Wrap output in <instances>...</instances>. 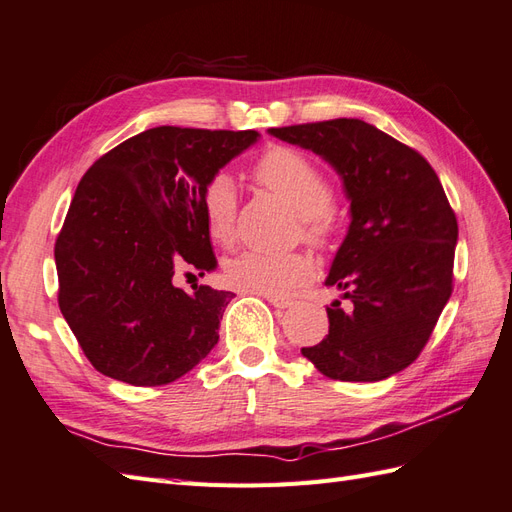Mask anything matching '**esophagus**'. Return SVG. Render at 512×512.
<instances>
[{
	"mask_svg": "<svg viewBox=\"0 0 512 512\" xmlns=\"http://www.w3.org/2000/svg\"><path fill=\"white\" fill-rule=\"evenodd\" d=\"M266 300H268L272 307H277V309H287V307L294 305V300L292 298H285V296H266Z\"/></svg>",
	"mask_w": 512,
	"mask_h": 512,
	"instance_id": "obj_1",
	"label": "esophagus"
}]
</instances>
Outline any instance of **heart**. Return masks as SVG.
<instances>
[{
  "label": "heart",
  "instance_id": "heart-1",
  "mask_svg": "<svg viewBox=\"0 0 512 512\" xmlns=\"http://www.w3.org/2000/svg\"><path fill=\"white\" fill-rule=\"evenodd\" d=\"M255 179L281 196L300 214V233L311 244L322 246L331 235L329 207L333 203V183L324 170L303 151L274 144L261 153L253 168ZM201 214L207 238L227 246L235 238L238 196L229 175L220 173L207 181L201 192ZM313 264L307 255H266L246 251L225 261L222 279L244 294L281 296L311 279Z\"/></svg>",
  "mask_w": 512,
  "mask_h": 512
}]
</instances>
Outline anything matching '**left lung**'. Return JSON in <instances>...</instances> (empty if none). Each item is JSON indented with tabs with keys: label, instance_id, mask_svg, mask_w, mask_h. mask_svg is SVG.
I'll return each instance as SVG.
<instances>
[{
	"label": "left lung",
	"instance_id": "left-lung-1",
	"mask_svg": "<svg viewBox=\"0 0 512 512\" xmlns=\"http://www.w3.org/2000/svg\"><path fill=\"white\" fill-rule=\"evenodd\" d=\"M309 149L344 181L350 227L326 285L335 300L329 335L303 348L318 372L376 383L419 357L452 294L458 225L432 166L415 149L359 119L272 127Z\"/></svg>",
	"mask_w": 512,
	"mask_h": 512
}]
</instances>
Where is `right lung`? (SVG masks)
Instances as JSON below:
<instances>
[{
	"mask_svg": "<svg viewBox=\"0 0 512 512\" xmlns=\"http://www.w3.org/2000/svg\"><path fill=\"white\" fill-rule=\"evenodd\" d=\"M257 138L255 129L162 125L86 170L54 255L60 311L97 372L134 387L166 385L218 344L235 294L209 285L186 292L175 272L216 270L201 192Z\"/></svg>",
	"mask_w": 512,
	"mask_h": 512,
	"instance_id": "1",
	"label": "right lung"
}]
</instances>
